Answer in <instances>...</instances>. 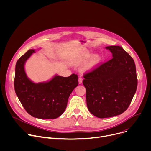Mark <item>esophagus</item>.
<instances>
[{"instance_id":"esophagus-1","label":"esophagus","mask_w":151,"mask_h":151,"mask_svg":"<svg viewBox=\"0 0 151 151\" xmlns=\"http://www.w3.org/2000/svg\"><path fill=\"white\" fill-rule=\"evenodd\" d=\"M78 82L79 84L82 83V78L81 77H79V79H78Z\"/></svg>"}]
</instances>
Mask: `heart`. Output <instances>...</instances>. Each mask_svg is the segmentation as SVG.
I'll return each instance as SVG.
<instances>
[{
    "label": "heart",
    "instance_id": "obj_1",
    "mask_svg": "<svg viewBox=\"0 0 151 151\" xmlns=\"http://www.w3.org/2000/svg\"><path fill=\"white\" fill-rule=\"evenodd\" d=\"M90 55H91V54L90 52L85 54V55L82 56L81 58H79L77 60L76 62L77 63H80V62L83 61L89 58L90 57ZM100 60V57L99 56V55H98V54L93 55L91 57V58H90V60H89V61L87 64H86L85 66L82 68V70H83V71H89V70H92L99 63Z\"/></svg>",
    "mask_w": 151,
    "mask_h": 151
}]
</instances>
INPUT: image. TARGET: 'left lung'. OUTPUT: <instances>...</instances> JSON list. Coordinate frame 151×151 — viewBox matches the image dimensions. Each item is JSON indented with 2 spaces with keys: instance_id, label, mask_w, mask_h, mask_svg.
Segmentation results:
<instances>
[{
  "instance_id": "1",
  "label": "left lung",
  "mask_w": 151,
  "mask_h": 151,
  "mask_svg": "<svg viewBox=\"0 0 151 151\" xmlns=\"http://www.w3.org/2000/svg\"><path fill=\"white\" fill-rule=\"evenodd\" d=\"M113 58L83 75L89 111L104 118L124 112L136 93L137 78L133 58L121 47H106Z\"/></svg>"
}]
</instances>
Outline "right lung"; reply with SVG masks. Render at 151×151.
<instances>
[{"label": "right lung", "mask_w": 151, "mask_h": 151, "mask_svg": "<svg viewBox=\"0 0 151 151\" xmlns=\"http://www.w3.org/2000/svg\"><path fill=\"white\" fill-rule=\"evenodd\" d=\"M34 52V50H29L16 63L15 91L31 116L39 119H55L65 111L68 99L78 85V76L75 73L69 77L55 75L48 82H33L26 75L24 64Z\"/></svg>", "instance_id": "obj_1"}]
</instances>
